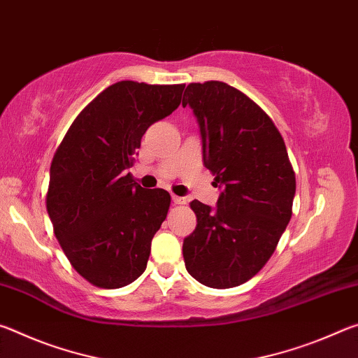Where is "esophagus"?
Returning a JSON list of instances; mask_svg holds the SVG:
<instances>
[{
    "label": "esophagus",
    "mask_w": 358,
    "mask_h": 358,
    "mask_svg": "<svg viewBox=\"0 0 358 358\" xmlns=\"http://www.w3.org/2000/svg\"><path fill=\"white\" fill-rule=\"evenodd\" d=\"M172 202L175 205H185L186 203V199L185 197H178V196H172Z\"/></svg>",
    "instance_id": "obj_1"
}]
</instances>
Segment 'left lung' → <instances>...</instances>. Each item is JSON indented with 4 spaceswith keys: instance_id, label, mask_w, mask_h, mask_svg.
<instances>
[{
    "instance_id": "left-lung-1",
    "label": "left lung",
    "mask_w": 358,
    "mask_h": 358,
    "mask_svg": "<svg viewBox=\"0 0 358 358\" xmlns=\"http://www.w3.org/2000/svg\"><path fill=\"white\" fill-rule=\"evenodd\" d=\"M187 104L201 126L203 164L222 192L216 210L189 203L197 226L185 238V265L203 286L235 287L273 256L292 216L295 172L273 121L240 90L189 83Z\"/></svg>"
}]
</instances>
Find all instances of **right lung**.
<instances>
[{"label": "right lung", "mask_w": 358, "mask_h": 358, "mask_svg": "<svg viewBox=\"0 0 358 358\" xmlns=\"http://www.w3.org/2000/svg\"><path fill=\"white\" fill-rule=\"evenodd\" d=\"M183 90V83H113L77 115L53 155L45 196L53 234L96 287H124L147 268L171 194L145 191L128 169L145 131L180 106Z\"/></svg>", "instance_id": "right-lung-1"}]
</instances>
